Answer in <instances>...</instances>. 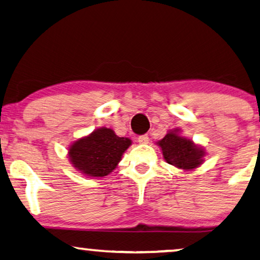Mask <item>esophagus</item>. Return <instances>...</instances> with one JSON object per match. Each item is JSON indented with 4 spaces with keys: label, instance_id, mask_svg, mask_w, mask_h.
<instances>
[{
    "label": "esophagus",
    "instance_id": "esophagus-1",
    "mask_svg": "<svg viewBox=\"0 0 260 260\" xmlns=\"http://www.w3.org/2000/svg\"><path fill=\"white\" fill-rule=\"evenodd\" d=\"M138 141L140 143H148L149 141V137L147 134H143V135H140V137L138 138Z\"/></svg>",
    "mask_w": 260,
    "mask_h": 260
}]
</instances>
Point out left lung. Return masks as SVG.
<instances>
[{
    "label": "left lung",
    "mask_w": 260,
    "mask_h": 260,
    "mask_svg": "<svg viewBox=\"0 0 260 260\" xmlns=\"http://www.w3.org/2000/svg\"><path fill=\"white\" fill-rule=\"evenodd\" d=\"M157 145L161 147L165 160L177 168L193 169L203 162L204 150L193 145L192 141L180 137L177 131L166 134Z\"/></svg>",
    "instance_id": "1"
}]
</instances>
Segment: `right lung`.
<instances>
[{
    "instance_id": "add662e5",
    "label": "right lung",
    "mask_w": 260,
    "mask_h": 260,
    "mask_svg": "<svg viewBox=\"0 0 260 260\" xmlns=\"http://www.w3.org/2000/svg\"><path fill=\"white\" fill-rule=\"evenodd\" d=\"M132 141L119 138L111 128H99L79 139L69 149L73 167L87 176L103 177L114 170Z\"/></svg>"
}]
</instances>
